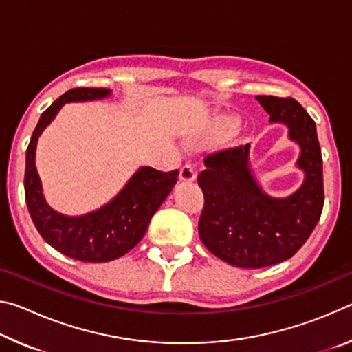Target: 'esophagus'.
<instances>
[{
    "instance_id": "obj_1",
    "label": "esophagus",
    "mask_w": 352,
    "mask_h": 352,
    "mask_svg": "<svg viewBox=\"0 0 352 352\" xmlns=\"http://www.w3.org/2000/svg\"><path fill=\"white\" fill-rule=\"evenodd\" d=\"M180 182L182 183H192L195 182V170L190 164H184L180 169Z\"/></svg>"
}]
</instances>
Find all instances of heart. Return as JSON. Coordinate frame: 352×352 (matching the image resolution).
Returning <instances> with one entry per match:
<instances>
[{
  "label": "heart",
  "mask_w": 352,
  "mask_h": 352,
  "mask_svg": "<svg viewBox=\"0 0 352 352\" xmlns=\"http://www.w3.org/2000/svg\"><path fill=\"white\" fill-rule=\"evenodd\" d=\"M236 119L231 116H219L214 119V122L211 124V129L208 135L210 136H226L231 135L236 130Z\"/></svg>",
  "instance_id": "heart-1"
}]
</instances>
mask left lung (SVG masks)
Listing matches in <instances>:
<instances>
[{
  "mask_svg": "<svg viewBox=\"0 0 352 352\" xmlns=\"http://www.w3.org/2000/svg\"><path fill=\"white\" fill-rule=\"evenodd\" d=\"M272 124H284L300 147L296 168L305 180L287 197L262 189L250 166V144L210 155L197 178L205 206L199 220L204 245L241 269H262L289 259L318 223L324 204L323 160L317 127L292 98L256 96Z\"/></svg>",
  "mask_w": 352,
  "mask_h": 352,
  "instance_id": "8db88e82",
  "label": "left lung"
}]
</instances>
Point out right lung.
<instances>
[{"label":"right lung","mask_w":352,"mask_h":352,"mask_svg":"<svg viewBox=\"0 0 352 352\" xmlns=\"http://www.w3.org/2000/svg\"><path fill=\"white\" fill-rule=\"evenodd\" d=\"M107 88H73L43 111L26 151L25 194L29 214L41 237L57 252L83 262H109L130 252L146 234L151 219L175 186L178 170L142 166L109 204L83 216H65L47 205L35 168V151L43 130L65 104L105 99Z\"/></svg>","instance_id":"right-lung-1"}]
</instances>
